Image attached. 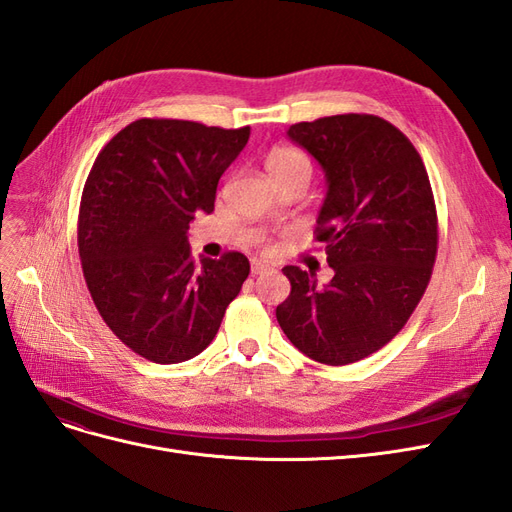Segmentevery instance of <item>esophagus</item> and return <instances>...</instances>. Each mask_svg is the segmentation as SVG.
<instances>
[{
	"label": "esophagus",
	"mask_w": 512,
	"mask_h": 512,
	"mask_svg": "<svg viewBox=\"0 0 512 512\" xmlns=\"http://www.w3.org/2000/svg\"><path fill=\"white\" fill-rule=\"evenodd\" d=\"M252 275H260V273H265V271H271V267L269 265H265V262H252Z\"/></svg>",
	"instance_id": "obj_1"
}]
</instances>
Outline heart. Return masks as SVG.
I'll use <instances>...</instances> for the list:
<instances>
[{
  "label": "heart",
  "instance_id": "b5f03b06",
  "mask_svg": "<svg viewBox=\"0 0 512 512\" xmlns=\"http://www.w3.org/2000/svg\"><path fill=\"white\" fill-rule=\"evenodd\" d=\"M265 166L271 179H280L290 173H299V170H305V173L312 175V162H309V158L301 149H294V147L271 149L265 158Z\"/></svg>",
  "mask_w": 512,
  "mask_h": 512
}]
</instances>
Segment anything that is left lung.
I'll return each mask as SVG.
<instances>
[{
  "instance_id": "1",
  "label": "left lung",
  "mask_w": 512,
  "mask_h": 512,
  "mask_svg": "<svg viewBox=\"0 0 512 512\" xmlns=\"http://www.w3.org/2000/svg\"><path fill=\"white\" fill-rule=\"evenodd\" d=\"M294 143L327 175L316 241L335 271L284 267L282 331L309 359L348 365L378 352L423 299L438 254V213L429 175L408 136L376 115H333L294 123Z\"/></svg>"
}]
</instances>
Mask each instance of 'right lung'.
Segmentation results:
<instances>
[{"mask_svg":"<svg viewBox=\"0 0 512 512\" xmlns=\"http://www.w3.org/2000/svg\"><path fill=\"white\" fill-rule=\"evenodd\" d=\"M250 126L136 119L104 145L79 209V256L102 320L143 359L170 365L203 352L250 275L226 252L192 258L188 228L211 213L224 170Z\"/></svg>","mask_w":512,"mask_h":512,"instance_id":"1","label":"right lung"}]
</instances>
